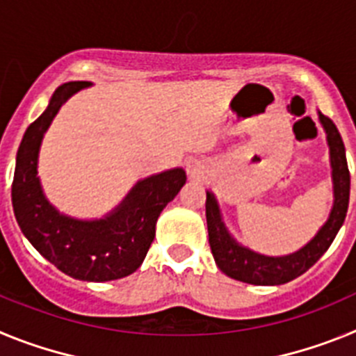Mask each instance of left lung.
I'll return each instance as SVG.
<instances>
[{
  "label": "left lung",
  "instance_id": "obj_1",
  "mask_svg": "<svg viewBox=\"0 0 356 356\" xmlns=\"http://www.w3.org/2000/svg\"><path fill=\"white\" fill-rule=\"evenodd\" d=\"M319 121L326 131L333 180V207L328 221L321 226L312 241L301 250L284 257H267L242 246L229 235L216 196L207 193V226L209 242L217 267L229 278L251 285H282L307 273L326 253L339 234L350 203V169L346 160L342 137L333 121L319 112Z\"/></svg>",
  "mask_w": 356,
  "mask_h": 356
}]
</instances>
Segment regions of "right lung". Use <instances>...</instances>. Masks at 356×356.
<instances>
[{
	"instance_id": "add662e5",
	"label": "right lung",
	"mask_w": 356,
	"mask_h": 356,
	"mask_svg": "<svg viewBox=\"0 0 356 356\" xmlns=\"http://www.w3.org/2000/svg\"><path fill=\"white\" fill-rule=\"evenodd\" d=\"M89 85H60L48 108L28 127L15 159L12 205L24 237L56 269L83 282H110L139 269L155 238L160 212L180 193L187 176L181 168L147 176L137 181L118 209L96 221L58 212L44 196L37 176L40 143L60 106Z\"/></svg>"
}]
</instances>
